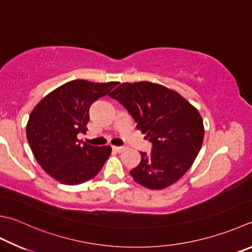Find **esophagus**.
Here are the masks:
<instances>
[{"instance_id": "esophagus-1", "label": "esophagus", "mask_w": 252, "mask_h": 252, "mask_svg": "<svg viewBox=\"0 0 252 252\" xmlns=\"http://www.w3.org/2000/svg\"><path fill=\"white\" fill-rule=\"evenodd\" d=\"M113 150H115L116 153H122V151L125 150V147H122V146H113Z\"/></svg>"}]
</instances>
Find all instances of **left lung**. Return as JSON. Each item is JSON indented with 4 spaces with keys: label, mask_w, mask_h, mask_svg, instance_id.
<instances>
[{
    "label": "left lung",
    "mask_w": 252,
    "mask_h": 252,
    "mask_svg": "<svg viewBox=\"0 0 252 252\" xmlns=\"http://www.w3.org/2000/svg\"><path fill=\"white\" fill-rule=\"evenodd\" d=\"M137 123V129L153 142L150 155L130 170L137 183L162 189L181 179L201 150L204 125L201 114L174 90L148 81L122 83L108 94Z\"/></svg>",
    "instance_id": "left-lung-1"
}]
</instances>
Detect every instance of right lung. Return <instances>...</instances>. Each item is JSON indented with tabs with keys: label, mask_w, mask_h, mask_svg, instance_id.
I'll use <instances>...</instances> for the list:
<instances>
[{
	"label": "right lung",
	"mask_w": 252,
	"mask_h": 252,
	"mask_svg": "<svg viewBox=\"0 0 252 252\" xmlns=\"http://www.w3.org/2000/svg\"><path fill=\"white\" fill-rule=\"evenodd\" d=\"M117 82L73 80L57 88L32 111L26 137L37 162L57 181L77 185L93 179L108 159L111 146L95 147L78 139L88 130L90 106Z\"/></svg>",
	"instance_id": "1"
}]
</instances>
